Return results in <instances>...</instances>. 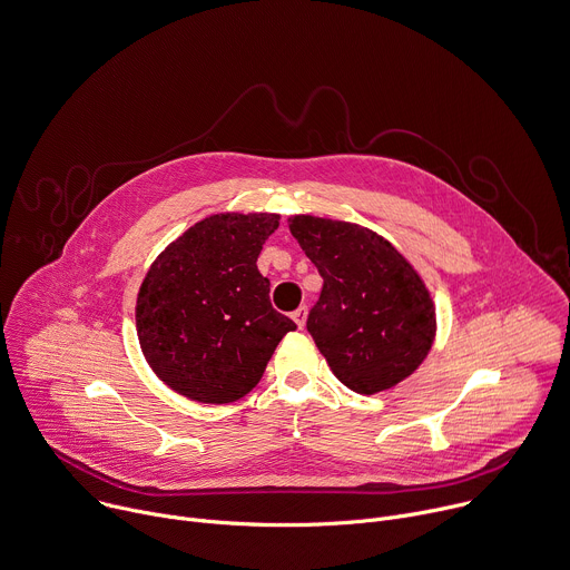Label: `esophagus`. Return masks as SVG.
<instances>
[{
  "label": "esophagus",
  "instance_id": "obj_1",
  "mask_svg": "<svg viewBox=\"0 0 570 570\" xmlns=\"http://www.w3.org/2000/svg\"><path fill=\"white\" fill-rule=\"evenodd\" d=\"M292 318L296 321V325H298V327H303V325H305V318H307V307H305V305H301L298 309H294V312H292Z\"/></svg>",
  "mask_w": 570,
  "mask_h": 570
}]
</instances>
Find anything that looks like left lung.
<instances>
[{"mask_svg":"<svg viewBox=\"0 0 570 570\" xmlns=\"http://www.w3.org/2000/svg\"><path fill=\"white\" fill-rule=\"evenodd\" d=\"M289 232L323 278L307 332L338 382L373 395L409 377L435 334V309L413 267L351 222L296 215Z\"/></svg>","mask_w":570,"mask_h":570,"instance_id":"left-lung-1","label":"left lung"}]
</instances>
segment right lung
Listing matches in <instances>:
<instances>
[{"label": "right lung", "instance_id": "1", "mask_svg": "<svg viewBox=\"0 0 570 570\" xmlns=\"http://www.w3.org/2000/svg\"><path fill=\"white\" fill-rule=\"evenodd\" d=\"M278 229L274 213L210 215L150 267L137 298V332L150 368L173 391L226 404L263 377L296 323L269 301L256 261Z\"/></svg>", "mask_w": 570, "mask_h": 570}]
</instances>
